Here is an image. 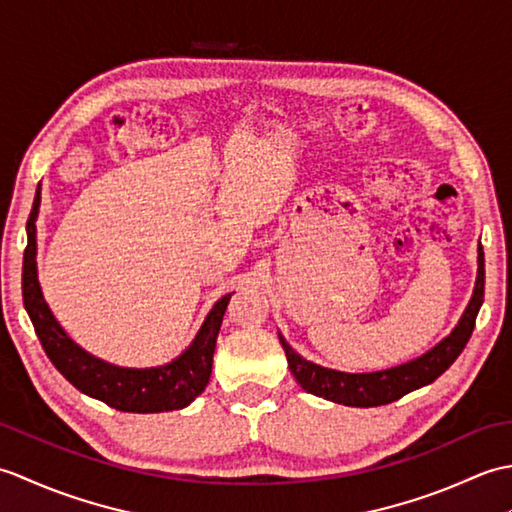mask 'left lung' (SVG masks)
Returning a JSON list of instances; mask_svg holds the SVG:
<instances>
[{
  "mask_svg": "<svg viewBox=\"0 0 512 512\" xmlns=\"http://www.w3.org/2000/svg\"><path fill=\"white\" fill-rule=\"evenodd\" d=\"M477 262H480V268H477L475 290H473L469 308L464 310L460 323L455 325V330L447 336V339L438 343L424 356L416 358V361L405 363L394 369H385V372H374V374H343V372H334V369L319 367L306 361V358H301L279 336L281 347L286 350L292 376L297 378V383L306 389L308 394L321 396L325 400L339 402V405H347V407L389 405V402L402 398L405 394H409V391L433 383V380L447 372L455 358L462 354V350L473 334L475 317L477 312H480V306L484 301L482 246H480V257H477Z\"/></svg>",
  "mask_w": 512,
  "mask_h": 512,
  "instance_id": "left-lung-1",
  "label": "left lung"
}]
</instances>
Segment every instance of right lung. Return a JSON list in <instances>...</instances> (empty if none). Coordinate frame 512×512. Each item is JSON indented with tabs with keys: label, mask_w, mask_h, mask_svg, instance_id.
<instances>
[{
	"label": "right lung",
	"mask_w": 512,
	"mask_h": 512,
	"mask_svg": "<svg viewBox=\"0 0 512 512\" xmlns=\"http://www.w3.org/2000/svg\"><path fill=\"white\" fill-rule=\"evenodd\" d=\"M37 209L39 191L28 217V246L24 250V270H21V295H24V306L32 325H35L43 352L48 354L52 365L83 394L99 398L118 411L158 413L187 407L209 385L217 332H220L231 295L215 303L189 350L173 363L156 369H123L107 365L83 352L61 330V325L43 301L35 262Z\"/></svg>",
	"instance_id": "add662e5"
}]
</instances>
